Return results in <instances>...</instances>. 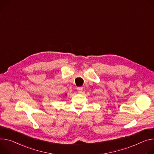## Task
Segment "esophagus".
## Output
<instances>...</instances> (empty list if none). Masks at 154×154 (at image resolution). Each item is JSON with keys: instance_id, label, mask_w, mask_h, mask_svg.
Returning <instances> with one entry per match:
<instances>
[{"instance_id": "34e87169", "label": "esophagus", "mask_w": 154, "mask_h": 154, "mask_svg": "<svg viewBox=\"0 0 154 154\" xmlns=\"http://www.w3.org/2000/svg\"><path fill=\"white\" fill-rule=\"evenodd\" d=\"M82 91H83V88H82V87H78V88H77V91H78V93H81L82 92Z\"/></svg>"}]
</instances>
